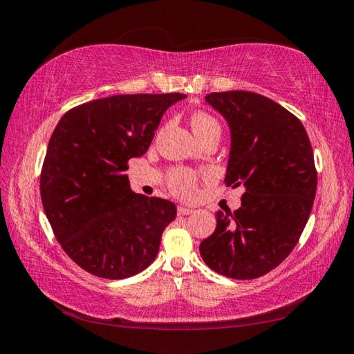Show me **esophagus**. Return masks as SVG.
<instances>
[{"mask_svg": "<svg viewBox=\"0 0 354 354\" xmlns=\"http://www.w3.org/2000/svg\"><path fill=\"white\" fill-rule=\"evenodd\" d=\"M194 211H192L190 207H185V206H178V215H189Z\"/></svg>", "mask_w": 354, "mask_h": 354, "instance_id": "34e87169", "label": "esophagus"}]
</instances>
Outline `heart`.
Returning <instances> with one entry per match:
<instances>
[{
	"label": "heart",
	"mask_w": 354,
	"mask_h": 354,
	"mask_svg": "<svg viewBox=\"0 0 354 354\" xmlns=\"http://www.w3.org/2000/svg\"><path fill=\"white\" fill-rule=\"evenodd\" d=\"M190 127L194 134L198 137V140L206 139L209 136L220 137L221 134L218 120L205 111H196L192 113ZM196 183H198V175L187 169L171 170L169 173V178H167V184H169L170 190L176 196H181V198H192L195 195Z\"/></svg>",
	"instance_id": "obj_1"
}]
</instances>
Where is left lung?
Segmentation results:
<instances>
[{
    "mask_svg": "<svg viewBox=\"0 0 354 354\" xmlns=\"http://www.w3.org/2000/svg\"><path fill=\"white\" fill-rule=\"evenodd\" d=\"M206 101L231 128L225 184L243 185L242 206L217 212V227L200 243L209 268L254 279L278 267L299 241L313 211L317 170L303 123L263 95L214 92Z\"/></svg>",
    "mask_w": 354,
    "mask_h": 354,
    "instance_id": "left-lung-1",
    "label": "left lung"
}]
</instances>
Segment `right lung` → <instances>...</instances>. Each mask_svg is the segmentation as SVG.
Instances as JSON below:
<instances>
[{
  "label": "right lung",
  "mask_w": 354,
  "mask_h": 354,
  "mask_svg": "<svg viewBox=\"0 0 354 354\" xmlns=\"http://www.w3.org/2000/svg\"><path fill=\"white\" fill-rule=\"evenodd\" d=\"M183 93L113 95L64 113L48 143L40 196L53 232L95 277H134L158 256L176 206L134 194L129 159L147 153L160 118Z\"/></svg>",
  "instance_id": "1"
}]
</instances>
